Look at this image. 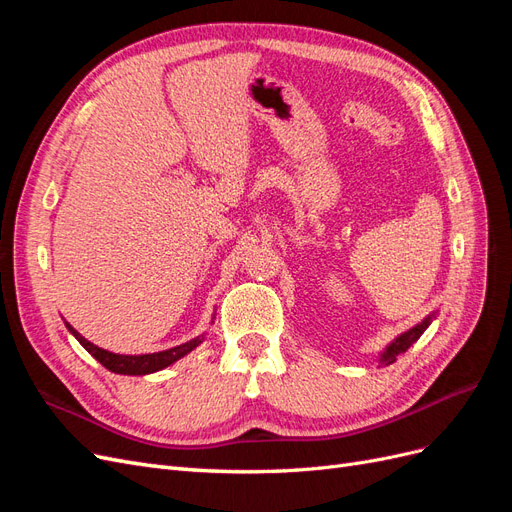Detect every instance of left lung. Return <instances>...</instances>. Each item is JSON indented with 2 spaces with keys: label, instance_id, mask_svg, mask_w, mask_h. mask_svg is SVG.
<instances>
[{
  "label": "left lung",
  "instance_id": "1",
  "mask_svg": "<svg viewBox=\"0 0 512 512\" xmlns=\"http://www.w3.org/2000/svg\"><path fill=\"white\" fill-rule=\"evenodd\" d=\"M436 316H438V312H431V314H429V316H425L421 322L414 324L412 329H408L406 333L397 335V337L393 339V342L378 354V363H380L382 367H384V365H391V363H395V361H397V356H399V354H404V352H406V350L416 342V339L421 337V335L427 331V327H429V324H431L433 320H436Z\"/></svg>",
  "mask_w": 512,
  "mask_h": 512
}]
</instances>
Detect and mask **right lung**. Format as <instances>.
Returning a JSON list of instances; mask_svg holds the SVG:
<instances>
[{
    "label": "right lung",
    "instance_id": "1",
    "mask_svg": "<svg viewBox=\"0 0 512 512\" xmlns=\"http://www.w3.org/2000/svg\"><path fill=\"white\" fill-rule=\"evenodd\" d=\"M215 318V316H213ZM211 318V322H213ZM66 322V320H64ZM66 329L76 337L79 342L98 363H102L108 371L113 374H121V376H147L153 374V371H160L168 365L177 363L179 359H183L185 354H190L196 346H200L205 342V333L198 335L190 342H185L181 346L168 348V350H160V352H151V354H117V352H108L96 344H91L89 339H85L79 331H76L70 322H66Z\"/></svg>",
    "mask_w": 512,
    "mask_h": 512
}]
</instances>
